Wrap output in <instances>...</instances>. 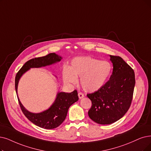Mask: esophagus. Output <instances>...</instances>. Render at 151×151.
Returning a JSON list of instances; mask_svg holds the SVG:
<instances>
[{
  "label": "esophagus",
  "instance_id": "1",
  "mask_svg": "<svg viewBox=\"0 0 151 151\" xmlns=\"http://www.w3.org/2000/svg\"><path fill=\"white\" fill-rule=\"evenodd\" d=\"M78 96H79V98L81 99L83 97L84 94L82 92H79V93H78Z\"/></svg>",
  "mask_w": 151,
  "mask_h": 151
}]
</instances>
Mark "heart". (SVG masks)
<instances>
[{
    "label": "heart",
    "mask_w": 151,
    "mask_h": 151,
    "mask_svg": "<svg viewBox=\"0 0 151 151\" xmlns=\"http://www.w3.org/2000/svg\"><path fill=\"white\" fill-rule=\"evenodd\" d=\"M112 65L107 61H100L91 57H78L72 60L70 66L64 67L63 80L76 83L81 77V85L87 92H95L103 87L112 71Z\"/></svg>",
    "instance_id": "b5f03b06"
}]
</instances>
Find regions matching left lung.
<instances>
[{"label": "left lung", "mask_w": 151, "mask_h": 151, "mask_svg": "<svg viewBox=\"0 0 151 151\" xmlns=\"http://www.w3.org/2000/svg\"><path fill=\"white\" fill-rule=\"evenodd\" d=\"M112 74L105 85L87 96L92 101L90 118L100 124H110L122 118L131 106L135 86L134 70L119 56L110 55Z\"/></svg>", "instance_id": "8db88e82"}]
</instances>
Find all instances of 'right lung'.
I'll list each match as a JSON object with an SVG mask.
<instances>
[{
    "mask_svg": "<svg viewBox=\"0 0 151 151\" xmlns=\"http://www.w3.org/2000/svg\"><path fill=\"white\" fill-rule=\"evenodd\" d=\"M61 57L55 53H50L43 57L35 58L26 62L17 72L15 80V87L17 93V86L23 74L32 68H40L60 61ZM79 100L76 90L71 93L60 92L58 93L55 103L49 109L40 113H33L27 111L18 98L21 110L25 116L35 125L45 129H54L61 124L65 119L69 108Z\"/></svg>",
    "mask_w": 151,
    "mask_h": 151,
    "instance_id": "1",
    "label": "right lung"
}]
</instances>
